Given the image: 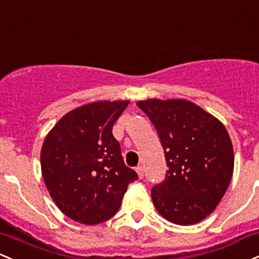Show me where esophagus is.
I'll use <instances>...</instances> for the list:
<instances>
[{
    "instance_id": "34e87169",
    "label": "esophagus",
    "mask_w": 259,
    "mask_h": 259,
    "mask_svg": "<svg viewBox=\"0 0 259 259\" xmlns=\"http://www.w3.org/2000/svg\"><path fill=\"white\" fill-rule=\"evenodd\" d=\"M135 171H136V173H138L139 178H140V180H143V178H144V167H141V166L136 167Z\"/></svg>"
}]
</instances>
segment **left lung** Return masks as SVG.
<instances>
[{"instance_id":"8db88e82","label":"left lung","mask_w":259,"mask_h":259,"mask_svg":"<svg viewBox=\"0 0 259 259\" xmlns=\"http://www.w3.org/2000/svg\"><path fill=\"white\" fill-rule=\"evenodd\" d=\"M164 150L166 180L151 198L162 218L193 225L209 217L226 193L234 173V147L225 125L183 98L139 101Z\"/></svg>"}]
</instances>
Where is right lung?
<instances>
[{"mask_svg": "<svg viewBox=\"0 0 259 259\" xmlns=\"http://www.w3.org/2000/svg\"><path fill=\"white\" fill-rule=\"evenodd\" d=\"M130 101H99L66 113L45 136L41 175L58 208L97 225L114 217L138 175L125 166L112 129Z\"/></svg>", "mask_w": 259, "mask_h": 259, "instance_id": "add662e5", "label": "right lung"}]
</instances>
